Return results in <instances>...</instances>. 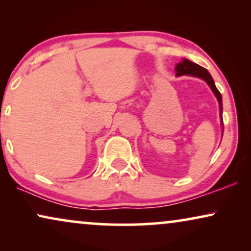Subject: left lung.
Listing matches in <instances>:
<instances>
[{
  "mask_svg": "<svg viewBox=\"0 0 251 251\" xmlns=\"http://www.w3.org/2000/svg\"><path fill=\"white\" fill-rule=\"evenodd\" d=\"M175 71H176V76H183V75H190V76H194V77H199L202 78V80L205 81V83L209 85V88L211 89V91L214 92V95L216 96L218 100V105H219V118H221V123L222 126L223 125V99H222V95L221 92L218 91V89L216 88L214 78L211 77V75L209 72L205 70L204 67L200 66V65L193 63V61L186 59V58H183L180 63H178L175 67ZM223 131H224V126H223ZM223 137V133H222Z\"/></svg>",
  "mask_w": 251,
  "mask_h": 251,
  "instance_id": "8db88e82",
  "label": "left lung"
}]
</instances>
